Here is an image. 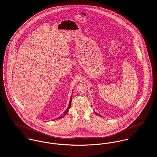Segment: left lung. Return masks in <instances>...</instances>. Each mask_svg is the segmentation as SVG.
Masks as SVG:
<instances>
[{
  "label": "left lung",
  "instance_id": "1",
  "mask_svg": "<svg viewBox=\"0 0 157 157\" xmlns=\"http://www.w3.org/2000/svg\"><path fill=\"white\" fill-rule=\"evenodd\" d=\"M95 113H96V114H97V115H98V116H100V117H101V115H99V114H98V113H97V112H95Z\"/></svg>",
  "mask_w": 157,
  "mask_h": 157
}]
</instances>
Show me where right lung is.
I'll return each mask as SVG.
<instances>
[{"label": "right lung", "mask_w": 157, "mask_h": 157, "mask_svg": "<svg viewBox=\"0 0 157 157\" xmlns=\"http://www.w3.org/2000/svg\"><path fill=\"white\" fill-rule=\"evenodd\" d=\"M72 95L71 96V98H70V101H69V105H68V106H67V109H66V111H65V112H63V113H62V115H60L59 117H58V118H56V120H58V119H61V118H63V117L67 113V112L69 111V108H71V102H72Z\"/></svg>", "instance_id": "1"}]
</instances>
